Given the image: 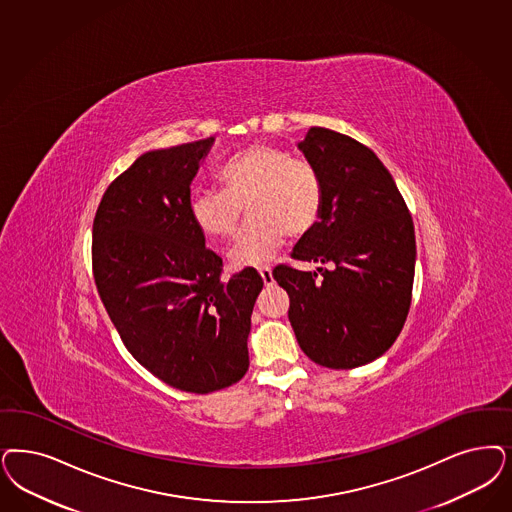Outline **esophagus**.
Masks as SVG:
<instances>
[{
    "instance_id": "1",
    "label": "esophagus",
    "mask_w": 512,
    "mask_h": 512,
    "mask_svg": "<svg viewBox=\"0 0 512 512\" xmlns=\"http://www.w3.org/2000/svg\"><path fill=\"white\" fill-rule=\"evenodd\" d=\"M259 274H261V278H263V282H265V285H270V283L274 282L270 266H261V268H259Z\"/></svg>"
}]
</instances>
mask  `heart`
<instances>
[{"label": "heart", "instance_id": "obj_1", "mask_svg": "<svg viewBox=\"0 0 512 512\" xmlns=\"http://www.w3.org/2000/svg\"><path fill=\"white\" fill-rule=\"evenodd\" d=\"M221 191H196L189 200L194 227L213 242L229 240L246 208L249 221L230 251L234 266L266 263L283 236L316 229L325 206V183L312 160L257 143L232 155L217 170Z\"/></svg>", "mask_w": 512, "mask_h": 512}]
</instances>
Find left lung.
<instances>
[{
    "label": "left lung",
    "instance_id": "left-lung-1",
    "mask_svg": "<svg viewBox=\"0 0 512 512\" xmlns=\"http://www.w3.org/2000/svg\"><path fill=\"white\" fill-rule=\"evenodd\" d=\"M318 166L325 206L291 257L276 265L300 350L327 369H355L388 352L405 325L414 282V223L388 168L346 134L312 126L299 143Z\"/></svg>",
    "mask_w": 512,
    "mask_h": 512
}]
</instances>
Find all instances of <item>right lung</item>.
<instances>
[{"label": "right lung", "instance_id": "right-lung-1", "mask_svg": "<svg viewBox=\"0 0 512 512\" xmlns=\"http://www.w3.org/2000/svg\"><path fill=\"white\" fill-rule=\"evenodd\" d=\"M213 138L141 155L102 196L92 225V276L126 350L189 393L244 378L253 268L223 280V259L194 227L191 181Z\"/></svg>", "mask_w": 512, "mask_h": 512}]
</instances>
